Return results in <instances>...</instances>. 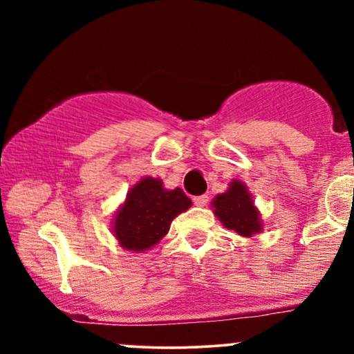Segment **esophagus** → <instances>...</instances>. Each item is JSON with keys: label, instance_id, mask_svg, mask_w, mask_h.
Returning a JSON list of instances; mask_svg holds the SVG:
<instances>
[{"label": "esophagus", "instance_id": "34e87169", "mask_svg": "<svg viewBox=\"0 0 354 354\" xmlns=\"http://www.w3.org/2000/svg\"><path fill=\"white\" fill-rule=\"evenodd\" d=\"M194 205H196V206H201V208H203V206H206V205H208V201H209V198L208 196H206V194H201V196H194Z\"/></svg>", "mask_w": 354, "mask_h": 354}]
</instances>
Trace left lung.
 Instances as JSON below:
<instances>
[{
  "instance_id": "obj_1",
  "label": "left lung",
  "mask_w": 354,
  "mask_h": 354,
  "mask_svg": "<svg viewBox=\"0 0 354 354\" xmlns=\"http://www.w3.org/2000/svg\"><path fill=\"white\" fill-rule=\"evenodd\" d=\"M211 208L223 226L236 231L239 236L251 238L263 231L261 213L254 206L253 196L243 181H231L225 193L214 196Z\"/></svg>"
}]
</instances>
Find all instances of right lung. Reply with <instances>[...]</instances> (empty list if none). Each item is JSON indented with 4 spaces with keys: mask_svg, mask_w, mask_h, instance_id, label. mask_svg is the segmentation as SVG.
Returning <instances> with one entry per match:
<instances>
[{
    "mask_svg": "<svg viewBox=\"0 0 354 354\" xmlns=\"http://www.w3.org/2000/svg\"><path fill=\"white\" fill-rule=\"evenodd\" d=\"M191 205L181 188L166 189L160 178L145 176L129 188L115 213L113 234L121 248L143 253L168 234L173 219Z\"/></svg>",
    "mask_w": 354,
    "mask_h": 354,
    "instance_id": "add662e5",
    "label": "right lung"
}]
</instances>
